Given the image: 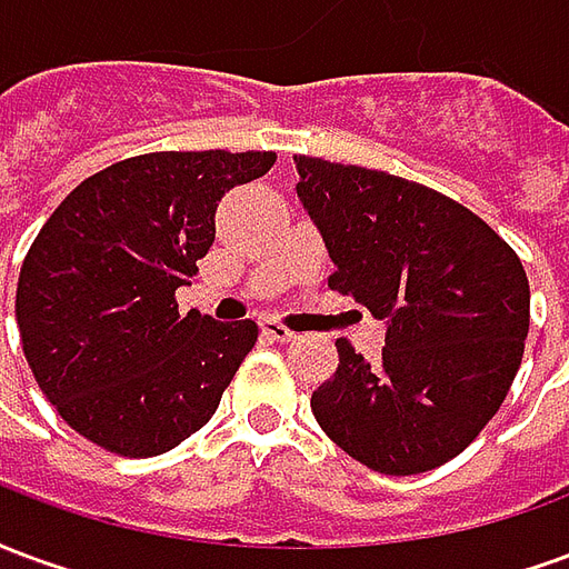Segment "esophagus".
<instances>
[{
    "label": "esophagus",
    "mask_w": 569,
    "mask_h": 569,
    "mask_svg": "<svg viewBox=\"0 0 569 569\" xmlns=\"http://www.w3.org/2000/svg\"><path fill=\"white\" fill-rule=\"evenodd\" d=\"M261 335H268L271 341H280V345H286V341H296V332H289L283 322H277V320H261Z\"/></svg>",
    "instance_id": "34e87169"
}]
</instances>
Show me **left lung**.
Masks as SVG:
<instances>
[{
    "label": "left lung",
    "instance_id": "left-lung-1",
    "mask_svg": "<svg viewBox=\"0 0 569 569\" xmlns=\"http://www.w3.org/2000/svg\"><path fill=\"white\" fill-rule=\"evenodd\" d=\"M298 200L320 228L329 286L387 322L378 362L338 338L313 418L353 460L418 476L476 439L512 387L530 326L515 249L420 182L298 154Z\"/></svg>",
    "mask_w": 569,
    "mask_h": 569
}]
</instances>
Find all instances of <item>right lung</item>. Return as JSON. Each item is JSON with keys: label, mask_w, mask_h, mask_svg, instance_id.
Segmentation results:
<instances>
[{"label": "right lung", "mask_w": 569, "mask_h": 569, "mask_svg": "<svg viewBox=\"0 0 569 569\" xmlns=\"http://www.w3.org/2000/svg\"><path fill=\"white\" fill-rule=\"evenodd\" d=\"M273 161V151L137 154L88 176L42 224L14 310L36 381L79 436L154 457L216 415L259 326L182 317L176 289L212 247L224 191Z\"/></svg>", "instance_id": "1"}]
</instances>
